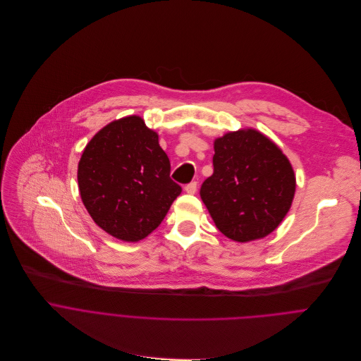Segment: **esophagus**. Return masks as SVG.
<instances>
[{
	"instance_id": "esophagus-1",
	"label": "esophagus",
	"mask_w": 361,
	"mask_h": 361,
	"mask_svg": "<svg viewBox=\"0 0 361 361\" xmlns=\"http://www.w3.org/2000/svg\"><path fill=\"white\" fill-rule=\"evenodd\" d=\"M196 190H197V183H196V182H190V183H188V185L185 186V192H186V193L195 195Z\"/></svg>"
}]
</instances>
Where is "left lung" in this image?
Masks as SVG:
<instances>
[{
	"label": "left lung",
	"mask_w": 361,
	"mask_h": 361,
	"mask_svg": "<svg viewBox=\"0 0 361 361\" xmlns=\"http://www.w3.org/2000/svg\"><path fill=\"white\" fill-rule=\"evenodd\" d=\"M213 148V175L202 183L200 197L216 228L240 243L270 235L295 197L289 159L252 128L225 133Z\"/></svg>",
	"instance_id": "1"
}]
</instances>
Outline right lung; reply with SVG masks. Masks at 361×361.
Instances as JSON below:
<instances>
[{
    "label": "right lung",
    "instance_id": "obj_1",
    "mask_svg": "<svg viewBox=\"0 0 361 361\" xmlns=\"http://www.w3.org/2000/svg\"><path fill=\"white\" fill-rule=\"evenodd\" d=\"M158 133L130 115L104 126L78 164V186L94 222L111 236L137 242L164 221L182 188Z\"/></svg>",
    "mask_w": 361,
    "mask_h": 361
}]
</instances>
